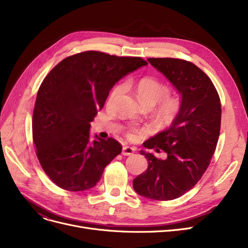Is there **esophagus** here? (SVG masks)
<instances>
[{"label":"esophagus","instance_id":"esophagus-1","mask_svg":"<svg viewBox=\"0 0 248 248\" xmlns=\"http://www.w3.org/2000/svg\"><path fill=\"white\" fill-rule=\"evenodd\" d=\"M135 151H136V149H135V148L125 146V147H124V148H123V152H122V154H123L124 155H133V154L135 153Z\"/></svg>","mask_w":248,"mask_h":248}]
</instances>
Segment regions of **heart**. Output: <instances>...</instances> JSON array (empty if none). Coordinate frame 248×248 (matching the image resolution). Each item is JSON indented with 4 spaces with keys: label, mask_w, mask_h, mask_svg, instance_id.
Masks as SVG:
<instances>
[{
    "label": "heart",
    "mask_w": 248,
    "mask_h": 248,
    "mask_svg": "<svg viewBox=\"0 0 248 248\" xmlns=\"http://www.w3.org/2000/svg\"><path fill=\"white\" fill-rule=\"evenodd\" d=\"M124 90V86L123 84L116 85L109 94L108 103H112L123 93ZM136 90L138 97L142 104L152 103L155 106V104L160 102L159 111L165 120L172 121L178 114L181 108L180 100L176 97H169L168 95L170 93V88L160 80L155 79L154 77H144L138 81ZM138 134L139 131L137 128H132L127 133V137L128 139L134 140L138 137Z\"/></svg>",
    "instance_id": "obj_1"
}]
</instances>
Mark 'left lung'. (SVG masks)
<instances>
[{
	"mask_svg": "<svg viewBox=\"0 0 248 248\" xmlns=\"http://www.w3.org/2000/svg\"><path fill=\"white\" fill-rule=\"evenodd\" d=\"M148 61L175 87L181 108L171 125L144 145L164 151L167 158L140 151L149 165L133 186L146 198L173 200L196 185L210 164L220 134L221 103L210 78L195 64L175 58Z\"/></svg>",
	"mask_w": 248,
	"mask_h": 248,
	"instance_id": "8db88e82",
	"label": "left lung"
}]
</instances>
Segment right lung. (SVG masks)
<instances>
[{"label": "right lung", "instance_id": "right-lung-1", "mask_svg": "<svg viewBox=\"0 0 248 248\" xmlns=\"http://www.w3.org/2000/svg\"><path fill=\"white\" fill-rule=\"evenodd\" d=\"M148 65L140 57L85 51L63 59L38 90L32 131L37 158L52 182L68 191L93 188L123 147L95 135L90 123L123 77Z\"/></svg>", "mask_w": 248, "mask_h": 248}]
</instances>
